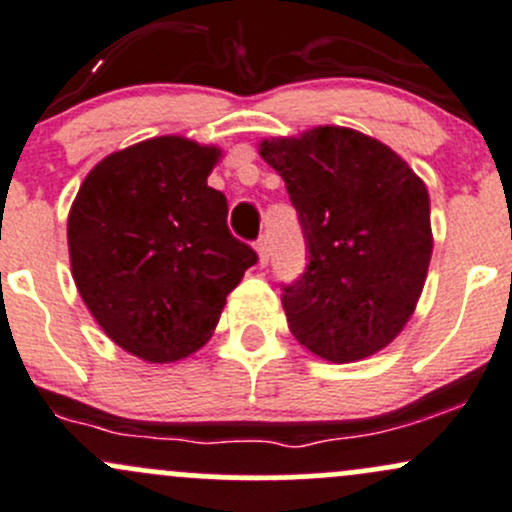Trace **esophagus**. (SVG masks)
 I'll list each match as a JSON object with an SVG mask.
<instances>
[{
	"mask_svg": "<svg viewBox=\"0 0 512 512\" xmlns=\"http://www.w3.org/2000/svg\"><path fill=\"white\" fill-rule=\"evenodd\" d=\"M256 251H258V263H261V266H266L268 258H271V246H268V236H261V239L256 241Z\"/></svg>",
	"mask_w": 512,
	"mask_h": 512,
	"instance_id": "34e87169",
	"label": "esophagus"
}]
</instances>
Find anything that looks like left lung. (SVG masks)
<instances>
[{
  "label": "left lung",
  "mask_w": 512,
  "mask_h": 512,
  "mask_svg": "<svg viewBox=\"0 0 512 512\" xmlns=\"http://www.w3.org/2000/svg\"><path fill=\"white\" fill-rule=\"evenodd\" d=\"M298 212L308 266L283 286L295 340L330 362H355L412 318L429 271L426 184L384 142L320 125L258 145Z\"/></svg>",
  "instance_id": "8db88e82"
}]
</instances>
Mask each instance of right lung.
I'll return each mask as SVG.
<instances>
[{"label": "right lung", "mask_w": 512, "mask_h": 512, "mask_svg": "<svg viewBox=\"0 0 512 512\" xmlns=\"http://www.w3.org/2000/svg\"><path fill=\"white\" fill-rule=\"evenodd\" d=\"M219 147L165 135L100 160L68 214V254L83 303L105 335L145 362L207 345L226 295L258 261L226 226L207 177Z\"/></svg>", "instance_id": "add662e5"}]
</instances>
